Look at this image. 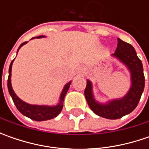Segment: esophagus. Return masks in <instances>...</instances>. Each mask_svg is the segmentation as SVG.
Listing matches in <instances>:
<instances>
[{"instance_id": "34e87169", "label": "esophagus", "mask_w": 149, "mask_h": 149, "mask_svg": "<svg viewBox=\"0 0 149 149\" xmlns=\"http://www.w3.org/2000/svg\"><path fill=\"white\" fill-rule=\"evenodd\" d=\"M80 70H84V68H82V69H81Z\"/></svg>"}]
</instances>
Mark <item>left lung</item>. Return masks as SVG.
Masks as SVG:
<instances>
[{"instance_id": "obj_1", "label": "left lung", "mask_w": 149, "mask_h": 149, "mask_svg": "<svg viewBox=\"0 0 149 149\" xmlns=\"http://www.w3.org/2000/svg\"><path fill=\"white\" fill-rule=\"evenodd\" d=\"M112 56L123 63L130 73L131 86L128 93L123 98L100 103L95 99L92 82L87 79L84 96L89 108L97 115L109 119H118L130 113L137 107L144 89L145 79L143 64L130 44L118 38L117 49Z\"/></svg>"}]
</instances>
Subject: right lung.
<instances>
[{
  "instance_id": "1",
  "label": "right lung",
  "mask_w": 149,
  "mask_h": 149,
  "mask_svg": "<svg viewBox=\"0 0 149 149\" xmlns=\"http://www.w3.org/2000/svg\"><path fill=\"white\" fill-rule=\"evenodd\" d=\"M45 36H37V39L39 38H45ZM36 37L32 38V39H35ZM27 43L24 42L20 45L19 49H17V52L18 50L20 49V47L24 45H26ZM13 60L11 61L10 65V68H9V76H8V81H7V86H8V90L10 95L11 96L13 102H14L15 105L16 106L17 109L26 117L30 118L33 120H36V121H45V120H49L51 118H54L57 117L59 114L60 113V112L63 109V103H64V100H65V95L67 94V91L70 88V85L71 84V81L68 82L65 85L64 89L62 90L61 94H60V101L59 103L54 106H49V105H36V104H30L28 103H26L25 101L21 100L15 95V93L14 92V90L12 89V86H11V69H12V64H13Z\"/></svg>"
}]
</instances>
